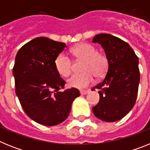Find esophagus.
Wrapping results in <instances>:
<instances>
[{
    "label": "esophagus",
    "instance_id": "34e87169",
    "mask_svg": "<svg viewBox=\"0 0 150 150\" xmlns=\"http://www.w3.org/2000/svg\"><path fill=\"white\" fill-rule=\"evenodd\" d=\"M88 90H81V91H80V94H81L82 95H86V94L88 93Z\"/></svg>",
    "mask_w": 150,
    "mask_h": 150
}]
</instances>
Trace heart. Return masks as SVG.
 <instances>
[{
	"instance_id": "1",
	"label": "heart",
	"mask_w": 150,
	"mask_h": 150,
	"mask_svg": "<svg viewBox=\"0 0 150 150\" xmlns=\"http://www.w3.org/2000/svg\"><path fill=\"white\" fill-rule=\"evenodd\" d=\"M76 60L83 61L81 74H74L67 80V86L72 88H83L94 82L95 76L100 78L106 74L108 69V59L105 54L97 51L95 46L88 43H79L71 50ZM57 73L67 77L72 71V61L64 53L57 55L54 61Z\"/></svg>"
}]
</instances>
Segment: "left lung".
<instances>
[{"label":"left lung","instance_id":"obj_1","mask_svg":"<svg viewBox=\"0 0 150 150\" xmlns=\"http://www.w3.org/2000/svg\"><path fill=\"white\" fill-rule=\"evenodd\" d=\"M92 41L101 45L108 59L105 77L91 89H99L100 95V100L92 111L100 120L118 121L128 114L137 100L138 57L128 43L111 34H98Z\"/></svg>","mask_w":150,"mask_h":150}]
</instances>
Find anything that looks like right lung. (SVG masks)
Masks as SVG:
<instances>
[{
	"label": "right lung",
	"instance_id": "add662e5",
	"mask_svg": "<svg viewBox=\"0 0 150 150\" xmlns=\"http://www.w3.org/2000/svg\"><path fill=\"white\" fill-rule=\"evenodd\" d=\"M66 44L47 38H37L17 52L13 74L16 93L26 114L39 124L53 126L68 116L77 88H64L66 82L54 65Z\"/></svg>",
	"mask_w": 150,
	"mask_h": 150
}]
</instances>
